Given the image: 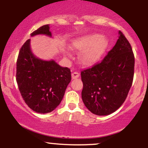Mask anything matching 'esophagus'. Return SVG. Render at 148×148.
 <instances>
[{
    "label": "esophagus",
    "instance_id": "1",
    "mask_svg": "<svg viewBox=\"0 0 148 148\" xmlns=\"http://www.w3.org/2000/svg\"><path fill=\"white\" fill-rule=\"evenodd\" d=\"M79 73H78L77 72H74L72 74V79H77V78H79Z\"/></svg>",
    "mask_w": 148,
    "mask_h": 148
}]
</instances>
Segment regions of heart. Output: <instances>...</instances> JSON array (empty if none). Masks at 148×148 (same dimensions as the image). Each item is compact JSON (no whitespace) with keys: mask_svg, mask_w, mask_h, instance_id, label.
Instances as JSON below:
<instances>
[{"mask_svg":"<svg viewBox=\"0 0 148 148\" xmlns=\"http://www.w3.org/2000/svg\"><path fill=\"white\" fill-rule=\"evenodd\" d=\"M108 42L99 34H91L76 39L69 44L72 50L80 51L79 60L84 65H91L99 59L108 47Z\"/></svg>","mask_w":148,"mask_h":148,"instance_id":"obj_1","label":"heart"}]
</instances>
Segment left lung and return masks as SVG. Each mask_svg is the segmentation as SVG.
<instances>
[{
  "label": "left lung",
  "mask_w": 148,
  "mask_h": 148,
  "mask_svg": "<svg viewBox=\"0 0 148 148\" xmlns=\"http://www.w3.org/2000/svg\"><path fill=\"white\" fill-rule=\"evenodd\" d=\"M118 40L101 62L81 71V97L94 114L107 115L118 110L126 99L134 74V55L121 31Z\"/></svg>",
  "instance_id": "8db88e82"
}]
</instances>
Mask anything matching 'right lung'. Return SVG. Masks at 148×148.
I'll return each instance as SVG.
<instances>
[{
  "mask_svg": "<svg viewBox=\"0 0 148 148\" xmlns=\"http://www.w3.org/2000/svg\"><path fill=\"white\" fill-rule=\"evenodd\" d=\"M44 34L51 37L49 24L42 25L30 35ZM30 40L23 44L16 61V79L22 98L28 106L39 113L53 111L60 104L71 81L68 67L54 60L45 61L35 57L30 47Z\"/></svg>",
  "mask_w": 148,
  "mask_h": 148,
  "instance_id": "right-lung-1",
  "label": "right lung"
}]
</instances>
